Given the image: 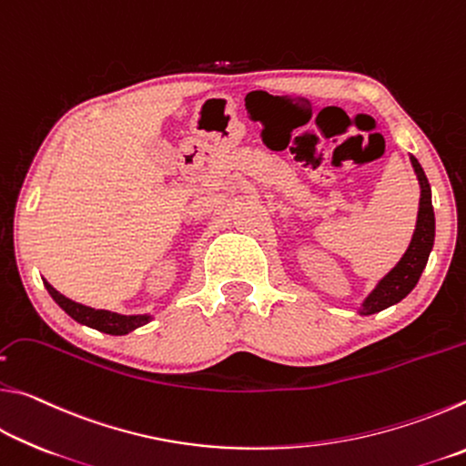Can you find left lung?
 <instances>
[{
	"mask_svg": "<svg viewBox=\"0 0 466 466\" xmlns=\"http://www.w3.org/2000/svg\"><path fill=\"white\" fill-rule=\"evenodd\" d=\"M411 164L417 172L421 185V199H420V214H417V228L413 234V240L409 244L407 252L400 258L399 265L386 275V278L378 283V288L366 298L364 314L380 312L389 306L397 304L403 299L409 291H411L417 281L421 278V271L428 265L430 250L433 247V236H436V219H433V208H431V188L428 183V177L417 162V157L411 156Z\"/></svg>",
	"mask_w": 466,
	"mask_h": 466,
	"instance_id": "1",
	"label": "left lung"
}]
</instances>
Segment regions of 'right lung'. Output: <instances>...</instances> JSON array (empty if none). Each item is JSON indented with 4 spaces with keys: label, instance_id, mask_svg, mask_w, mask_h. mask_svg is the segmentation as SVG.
Wrapping results in <instances>:
<instances>
[{
    "label": "right lung",
    "instance_id": "add662e5",
    "mask_svg": "<svg viewBox=\"0 0 466 466\" xmlns=\"http://www.w3.org/2000/svg\"><path fill=\"white\" fill-rule=\"evenodd\" d=\"M45 288L49 289L51 298L74 320L82 322V325H88V327L96 329V330H102V333L125 335L133 329L146 325V322L149 320V317H141V314H139V317H123V314H115V312H108V310H94V309H90V306H82V304L74 302V299L61 296L59 291L51 286V283L45 281Z\"/></svg>",
    "mask_w": 466,
    "mask_h": 466
}]
</instances>
